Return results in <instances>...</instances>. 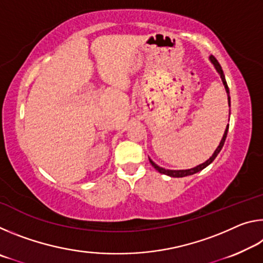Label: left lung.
Listing matches in <instances>:
<instances>
[{"label":"left lung","instance_id":"left-lung-1","mask_svg":"<svg viewBox=\"0 0 263 263\" xmlns=\"http://www.w3.org/2000/svg\"><path fill=\"white\" fill-rule=\"evenodd\" d=\"M210 61L212 62V65L215 66V68H216V70L218 72V74L220 75V79H221V81H222V84H224V87H225V90H226V94H228V102H229V106H231V97H230V90H229V87H228V83H226V80H225V75H224V72H222V69H221V66L219 65V62L217 61V59L213 55H210ZM230 115V114H229ZM228 131H229V124H228V126H226V128H225V132H224V135H222V138H221V140H220V142H219V145H218V147L216 148V151L215 152H213V154L211 155L210 158H209L205 162H203V163H201V164H198V166H196V167H194V168H190V169H180V171H173V169H164V168H162V167H160V166H158L157 163L155 162H153L152 160H151L149 158V162H151V164H152V166L157 169V171L159 172V173H161V174H164V175H168V176H171V177H184V176H188V175H193V174H196V173H198V172H201L202 169H204L205 167H208L209 164H210L213 160L216 159V157L218 155V153L220 152L221 151V148H222V146H224V142H225V139H226V136H228Z\"/></svg>","mask_w":263,"mask_h":263}]
</instances>
